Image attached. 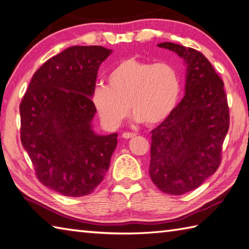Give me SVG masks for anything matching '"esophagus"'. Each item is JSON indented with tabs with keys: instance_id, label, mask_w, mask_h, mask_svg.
<instances>
[{
	"instance_id": "obj_1",
	"label": "esophagus",
	"mask_w": 249,
	"mask_h": 249,
	"mask_svg": "<svg viewBox=\"0 0 249 249\" xmlns=\"http://www.w3.org/2000/svg\"><path fill=\"white\" fill-rule=\"evenodd\" d=\"M136 134L135 133H132V132H124V133H123V138L124 139H131L133 138V136H135Z\"/></svg>"
}]
</instances>
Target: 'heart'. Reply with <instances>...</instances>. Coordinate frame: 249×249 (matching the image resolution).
Segmentation results:
<instances>
[{
	"mask_svg": "<svg viewBox=\"0 0 249 249\" xmlns=\"http://www.w3.org/2000/svg\"><path fill=\"white\" fill-rule=\"evenodd\" d=\"M107 83L95 86L91 101L109 129L118 128L129 107L139 123H162L173 113L181 90L180 75L173 64L136 58L116 64L107 74Z\"/></svg>",
	"mask_w": 249,
	"mask_h": 249,
	"instance_id": "heart-1",
	"label": "heart"
}]
</instances>
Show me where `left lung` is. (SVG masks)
Instances as JSON below:
<instances>
[{
	"label": "left lung",
	"instance_id": "1",
	"mask_svg": "<svg viewBox=\"0 0 249 249\" xmlns=\"http://www.w3.org/2000/svg\"><path fill=\"white\" fill-rule=\"evenodd\" d=\"M187 64L186 93L169 117L151 131L149 175L165 194L180 196L202 185L221 163L230 115L224 82L204 54L174 43Z\"/></svg>",
	"mask_w": 249,
	"mask_h": 249
}]
</instances>
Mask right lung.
I'll return each mask as SVG.
<instances>
[{
	"label": "right lung",
	"instance_id": "1",
	"mask_svg": "<svg viewBox=\"0 0 249 249\" xmlns=\"http://www.w3.org/2000/svg\"><path fill=\"white\" fill-rule=\"evenodd\" d=\"M110 53L102 46L67 48L34 73L20 103V139L35 175L65 196L90 195L117 146V133L98 135L91 126V93Z\"/></svg>",
	"mask_w": 249,
	"mask_h": 249
}]
</instances>
